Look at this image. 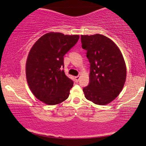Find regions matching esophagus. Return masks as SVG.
Wrapping results in <instances>:
<instances>
[{
	"mask_svg": "<svg viewBox=\"0 0 146 146\" xmlns=\"http://www.w3.org/2000/svg\"><path fill=\"white\" fill-rule=\"evenodd\" d=\"M75 80H76V82H78L79 80H80V76H76L75 77Z\"/></svg>",
	"mask_w": 146,
	"mask_h": 146,
	"instance_id": "1",
	"label": "esophagus"
}]
</instances>
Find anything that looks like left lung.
I'll list each match as a JSON object with an SVG mask.
<instances>
[{
	"label": "left lung",
	"mask_w": 146,
	"mask_h": 146,
	"mask_svg": "<svg viewBox=\"0 0 146 146\" xmlns=\"http://www.w3.org/2000/svg\"><path fill=\"white\" fill-rule=\"evenodd\" d=\"M81 40L90 63V84L83 89L85 98L95 104H108L118 96L126 79L122 54L114 42L102 35H81Z\"/></svg>",
	"instance_id": "1"
}]
</instances>
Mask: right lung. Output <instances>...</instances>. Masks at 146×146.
Returning a JSON list of instances; mask_svg holds the SVG:
<instances>
[{"label":"right lung","instance_id":"1","mask_svg":"<svg viewBox=\"0 0 146 146\" xmlns=\"http://www.w3.org/2000/svg\"><path fill=\"white\" fill-rule=\"evenodd\" d=\"M79 35L48 33L30 50L26 62V76L33 95L47 105H56L69 96L73 81L61 70L64 56L78 40Z\"/></svg>","mask_w":146,"mask_h":146}]
</instances>
